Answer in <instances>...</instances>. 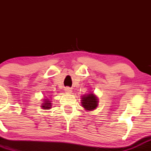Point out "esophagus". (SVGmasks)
Returning <instances> with one entry per match:
<instances>
[{"label":"esophagus","mask_w":151,"mask_h":151,"mask_svg":"<svg viewBox=\"0 0 151 151\" xmlns=\"http://www.w3.org/2000/svg\"><path fill=\"white\" fill-rule=\"evenodd\" d=\"M65 91L66 93H72V89H71V88H70V87H66L65 89Z\"/></svg>","instance_id":"34e87169"}]
</instances>
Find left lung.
<instances>
[{
  "mask_svg": "<svg viewBox=\"0 0 151 151\" xmlns=\"http://www.w3.org/2000/svg\"><path fill=\"white\" fill-rule=\"evenodd\" d=\"M98 98L93 93L81 96V104L86 111H93L98 106Z\"/></svg>",
  "mask_w": 151,
  "mask_h": 151,
  "instance_id": "left-lung-1",
  "label": "left lung"
}]
</instances>
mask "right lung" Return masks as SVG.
Returning <instances> with one entry per match:
<instances>
[{
	"label": "right lung",
	"mask_w": 151,
	"mask_h": 151,
	"mask_svg": "<svg viewBox=\"0 0 151 151\" xmlns=\"http://www.w3.org/2000/svg\"><path fill=\"white\" fill-rule=\"evenodd\" d=\"M51 104V101L49 99H46L44 100V103H42L41 107H42L43 109H50L52 106Z\"/></svg>",
	"instance_id": "obj_1"
}]
</instances>
